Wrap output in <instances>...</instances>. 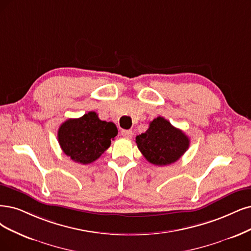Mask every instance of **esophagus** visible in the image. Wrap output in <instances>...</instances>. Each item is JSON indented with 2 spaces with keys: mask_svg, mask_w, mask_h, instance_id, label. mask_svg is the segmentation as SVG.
I'll return each mask as SVG.
<instances>
[{
  "mask_svg": "<svg viewBox=\"0 0 251 251\" xmlns=\"http://www.w3.org/2000/svg\"><path fill=\"white\" fill-rule=\"evenodd\" d=\"M121 133H122V135L124 137H131L132 134H133L132 130H122V131H121Z\"/></svg>",
  "mask_w": 251,
  "mask_h": 251,
  "instance_id": "34e87169",
  "label": "esophagus"
}]
</instances>
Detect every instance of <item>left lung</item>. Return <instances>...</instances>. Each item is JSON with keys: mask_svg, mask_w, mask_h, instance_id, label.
<instances>
[{"mask_svg": "<svg viewBox=\"0 0 251 251\" xmlns=\"http://www.w3.org/2000/svg\"><path fill=\"white\" fill-rule=\"evenodd\" d=\"M138 150L155 165H169L181 158L189 148V137L162 117L154 119L145 133L135 137Z\"/></svg>", "mask_w": 251, "mask_h": 251, "instance_id": "8db88e82", "label": "left lung"}]
</instances>
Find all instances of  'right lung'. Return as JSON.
Listing matches in <instances>:
<instances>
[{
  "label": "right lung",
  "mask_w": 251,
  "mask_h": 251,
  "mask_svg": "<svg viewBox=\"0 0 251 251\" xmlns=\"http://www.w3.org/2000/svg\"><path fill=\"white\" fill-rule=\"evenodd\" d=\"M118 129L113 122L101 121L95 111L78 119H68L59 128L61 149L77 163L89 164L106 151Z\"/></svg>",
  "instance_id": "add662e5"
}]
</instances>
